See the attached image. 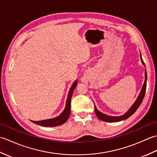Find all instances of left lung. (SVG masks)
<instances>
[{
	"label": "left lung",
	"mask_w": 157,
	"mask_h": 157,
	"mask_svg": "<svg viewBox=\"0 0 157 157\" xmlns=\"http://www.w3.org/2000/svg\"><path fill=\"white\" fill-rule=\"evenodd\" d=\"M140 59H141V61L142 63V64L145 66L144 63L143 61V59L142 58L141 54H140ZM146 81H147V74H146V70H145V80H144V84L142 86L140 93L138 97L137 98V99H136V101L134 103V105L131 106V108H130L124 115L119 116V117L110 116V115H105L104 113H102L101 112H100L94 106V111H95L96 116L98 117V118L99 119L102 120V121L113 123V122H118L120 121H122V120L128 119L130 116H132L136 111V110L138 109L140 105H141V103L143 101V98L144 97V95L146 93Z\"/></svg>",
	"instance_id": "1"
}]
</instances>
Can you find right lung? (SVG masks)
Returning <instances> with one entry per match:
<instances>
[{"instance_id":"right-lung-1","label":"right lung","mask_w":157,"mask_h":157,"mask_svg":"<svg viewBox=\"0 0 157 157\" xmlns=\"http://www.w3.org/2000/svg\"><path fill=\"white\" fill-rule=\"evenodd\" d=\"M78 82L77 81H75L73 83V85L71 86V88L69 90L67 99L66 101V106L64 109V111H63L61 115H59L56 117L52 118V119H45V120H42V121H32L33 123H36V124L42 125L44 127H55V126H58L60 125H62L63 123H65L69 117L70 112H71V96L73 94V90H74Z\"/></svg>"}]
</instances>
